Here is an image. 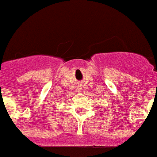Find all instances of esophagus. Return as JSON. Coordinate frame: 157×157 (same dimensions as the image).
<instances>
[{
    "label": "esophagus",
    "mask_w": 157,
    "mask_h": 157,
    "mask_svg": "<svg viewBox=\"0 0 157 157\" xmlns=\"http://www.w3.org/2000/svg\"><path fill=\"white\" fill-rule=\"evenodd\" d=\"M78 89H80V90H81V89H82V86H79Z\"/></svg>",
    "instance_id": "34e87169"
}]
</instances>
